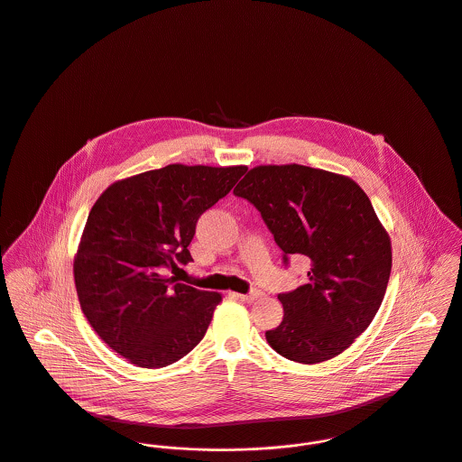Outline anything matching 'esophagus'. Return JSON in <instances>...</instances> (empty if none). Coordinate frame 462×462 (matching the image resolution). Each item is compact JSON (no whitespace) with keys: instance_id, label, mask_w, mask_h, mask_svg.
Returning <instances> with one entry per match:
<instances>
[{"instance_id":"obj_1","label":"esophagus","mask_w":462,"mask_h":462,"mask_svg":"<svg viewBox=\"0 0 462 462\" xmlns=\"http://www.w3.org/2000/svg\"><path fill=\"white\" fill-rule=\"evenodd\" d=\"M234 296H237L241 301H245V303H254L255 300L258 298H262V292L260 291H252L250 294H234Z\"/></svg>"}]
</instances>
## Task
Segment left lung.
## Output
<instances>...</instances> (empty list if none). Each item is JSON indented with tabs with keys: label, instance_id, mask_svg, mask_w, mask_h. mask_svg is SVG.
<instances>
[{
	"label": "left lung",
	"instance_id": "8db88e82",
	"mask_svg": "<svg viewBox=\"0 0 462 462\" xmlns=\"http://www.w3.org/2000/svg\"><path fill=\"white\" fill-rule=\"evenodd\" d=\"M234 193L260 210L287 256L310 260L308 283L280 294L283 320L265 331L283 358L313 365L342 355L383 303L392 241L358 184L303 164H260Z\"/></svg>",
	"mask_w": 462,
	"mask_h": 462
}]
</instances>
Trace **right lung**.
I'll list each match as a JSON object with an SVG mask.
<instances>
[{"label":"right lung","instance_id":"right-lung-1","mask_svg":"<svg viewBox=\"0 0 462 462\" xmlns=\"http://www.w3.org/2000/svg\"><path fill=\"white\" fill-rule=\"evenodd\" d=\"M246 170L175 162L115 180L92 207L74 255L76 292L94 331L129 363L161 368L204 338L221 294L173 283L162 269L193 260L199 217Z\"/></svg>","mask_w":462,"mask_h":462}]
</instances>
